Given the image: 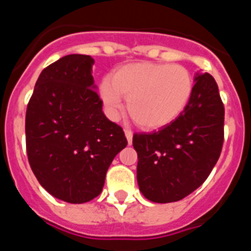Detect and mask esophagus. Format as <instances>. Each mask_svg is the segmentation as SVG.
I'll list each match as a JSON object with an SVG mask.
<instances>
[{"label": "esophagus", "mask_w": 251, "mask_h": 251, "mask_svg": "<svg viewBox=\"0 0 251 251\" xmlns=\"http://www.w3.org/2000/svg\"><path fill=\"white\" fill-rule=\"evenodd\" d=\"M124 134H126V138H127V141H128V145H132V139H133L132 130L124 129Z\"/></svg>", "instance_id": "1"}]
</instances>
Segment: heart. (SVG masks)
I'll use <instances>...</instances> for the list:
<instances>
[{
  "label": "heart",
  "instance_id": "b5f03b06",
  "mask_svg": "<svg viewBox=\"0 0 251 251\" xmlns=\"http://www.w3.org/2000/svg\"><path fill=\"white\" fill-rule=\"evenodd\" d=\"M192 77L181 65L156 63L128 64L113 79L100 84V98L108 114L115 118L128 99V113L143 129H159L178 118L192 94Z\"/></svg>",
  "mask_w": 251,
  "mask_h": 251
}]
</instances>
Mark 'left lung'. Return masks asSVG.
I'll list each match as a JSON object with an SVG mask.
<instances>
[{
  "label": "left lung",
  "instance_id": "obj_1",
  "mask_svg": "<svg viewBox=\"0 0 251 251\" xmlns=\"http://www.w3.org/2000/svg\"><path fill=\"white\" fill-rule=\"evenodd\" d=\"M224 104L214 77L197 73L178 118L154 133H136L139 191L152 202L182 200L200 187L220 157Z\"/></svg>",
  "mask_w": 251,
  "mask_h": 251
}]
</instances>
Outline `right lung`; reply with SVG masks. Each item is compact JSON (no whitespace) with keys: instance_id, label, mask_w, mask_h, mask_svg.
Segmentation results:
<instances>
[{"instance_id":"1","label":"right lung","mask_w":251,"mask_h":251,"mask_svg":"<svg viewBox=\"0 0 251 251\" xmlns=\"http://www.w3.org/2000/svg\"><path fill=\"white\" fill-rule=\"evenodd\" d=\"M89 55L61 57L40 74L26 110V150L40 185L69 203L100 195L106 171L127 146L104 115Z\"/></svg>"}]
</instances>
